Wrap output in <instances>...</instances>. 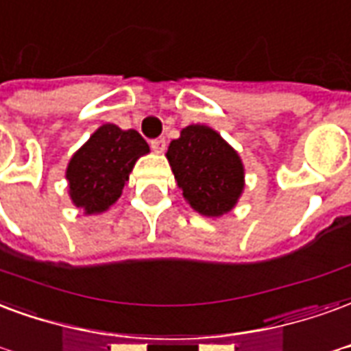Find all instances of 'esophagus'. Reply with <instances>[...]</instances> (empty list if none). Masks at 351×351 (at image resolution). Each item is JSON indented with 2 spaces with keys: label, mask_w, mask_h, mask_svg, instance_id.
I'll list each match as a JSON object with an SVG mask.
<instances>
[{
  "label": "esophagus",
  "mask_w": 351,
  "mask_h": 351,
  "mask_svg": "<svg viewBox=\"0 0 351 351\" xmlns=\"http://www.w3.org/2000/svg\"><path fill=\"white\" fill-rule=\"evenodd\" d=\"M151 149L157 151V153H162L166 149V140L165 138H155V140H151Z\"/></svg>",
  "instance_id": "obj_1"
}]
</instances>
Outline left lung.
I'll use <instances>...</instances> for the list:
<instances>
[{"label": "left lung", "instance_id": "8db88e82", "mask_svg": "<svg viewBox=\"0 0 351 351\" xmlns=\"http://www.w3.org/2000/svg\"><path fill=\"white\" fill-rule=\"evenodd\" d=\"M166 157L186 202L206 217H221L243 191L239 155L206 125H189L172 140Z\"/></svg>", "mask_w": 351, "mask_h": 351}]
</instances>
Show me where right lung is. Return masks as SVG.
Returning a JSON list of instances; mask_svg holds the SVG:
<instances>
[{"mask_svg":"<svg viewBox=\"0 0 351 351\" xmlns=\"http://www.w3.org/2000/svg\"><path fill=\"white\" fill-rule=\"evenodd\" d=\"M149 145L136 130L106 123L74 153L67 168L74 206L88 215L106 211L121 196L129 173Z\"/></svg>","mask_w":351,"mask_h":351,"instance_id":"1","label":"right lung"}]
</instances>
